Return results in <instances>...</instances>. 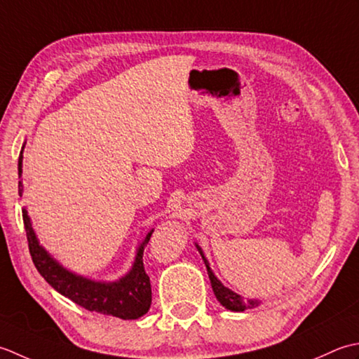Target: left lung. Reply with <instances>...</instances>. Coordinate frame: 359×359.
<instances>
[{
  "label": "left lung",
  "mask_w": 359,
  "mask_h": 359,
  "mask_svg": "<svg viewBox=\"0 0 359 359\" xmlns=\"http://www.w3.org/2000/svg\"><path fill=\"white\" fill-rule=\"evenodd\" d=\"M196 250L200 251L201 257L204 260V265L208 268V274H209V279H210V285H212V290H214V294L217 297V301L220 302L224 309H228L231 311H245V310H250L254 309V306H259L262 302L257 301V299H243L237 292H233L232 290L226 288L224 285L217 279L215 274L212 273V269L209 266V262L208 259L204 257V254L201 251V248L196 245Z\"/></svg>",
  "instance_id": "left-lung-1"
}]
</instances>
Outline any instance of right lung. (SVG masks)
I'll list each match as a JSON object with an SVG mask.
<instances>
[{
	"label": "right lung",
	"instance_id": "add662e5",
	"mask_svg": "<svg viewBox=\"0 0 359 359\" xmlns=\"http://www.w3.org/2000/svg\"><path fill=\"white\" fill-rule=\"evenodd\" d=\"M25 149V147H23ZM23 150L18 158V175L23 173ZM18 194H23V182L18 181ZM23 222L29 243V252L35 268L50 287L72 302L83 306L88 311H97L121 319H137L149 311L151 304L150 277L144 269V248L147 246L153 229L139 245L135 263L130 271L116 282H96L79 276L63 268L48 251L39 243L32 229L31 218L23 209Z\"/></svg>",
	"mask_w": 359,
	"mask_h": 359
}]
</instances>
